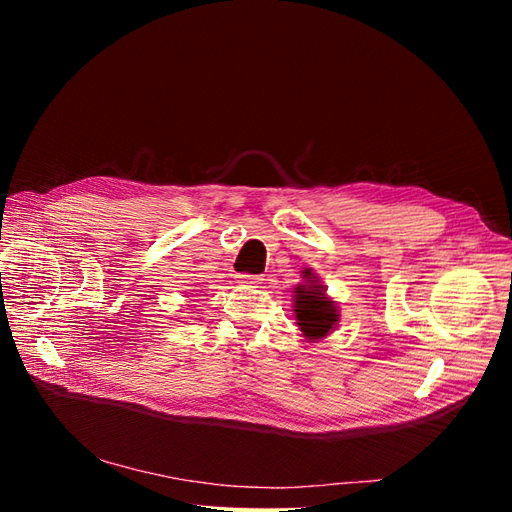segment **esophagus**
Returning a JSON list of instances; mask_svg holds the SVG:
<instances>
[{"label": "esophagus", "instance_id": "1", "mask_svg": "<svg viewBox=\"0 0 512 512\" xmlns=\"http://www.w3.org/2000/svg\"><path fill=\"white\" fill-rule=\"evenodd\" d=\"M237 280L241 284H260L262 282V275H250V273H241L237 275Z\"/></svg>", "mask_w": 512, "mask_h": 512}]
</instances>
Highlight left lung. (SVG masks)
<instances>
[{"mask_svg":"<svg viewBox=\"0 0 512 512\" xmlns=\"http://www.w3.org/2000/svg\"><path fill=\"white\" fill-rule=\"evenodd\" d=\"M305 284L294 288V316L301 333L307 339H322L335 331L339 320V309L335 301L327 297V290L318 284L312 269L303 271Z\"/></svg>","mask_w":512,"mask_h":512,"instance_id":"8db88e82","label":"left lung"}]
</instances>
